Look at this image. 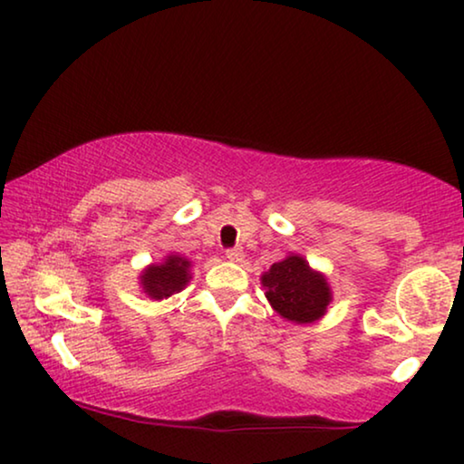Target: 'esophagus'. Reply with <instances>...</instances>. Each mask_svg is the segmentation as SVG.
Masks as SVG:
<instances>
[{
  "instance_id": "esophagus-1",
  "label": "esophagus",
  "mask_w": 464,
  "mask_h": 464,
  "mask_svg": "<svg viewBox=\"0 0 464 464\" xmlns=\"http://www.w3.org/2000/svg\"><path fill=\"white\" fill-rule=\"evenodd\" d=\"M226 257L230 259V261H240V259H243V248H238V246L227 248V251H226Z\"/></svg>"
}]
</instances>
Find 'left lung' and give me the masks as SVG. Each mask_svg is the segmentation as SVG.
Masks as SVG:
<instances>
[{
    "instance_id": "8db88e82",
    "label": "left lung",
    "mask_w": 464,
    "mask_h": 464,
    "mask_svg": "<svg viewBox=\"0 0 464 464\" xmlns=\"http://www.w3.org/2000/svg\"><path fill=\"white\" fill-rule=\"evenodd\" d=\"M266 297L282 318L305 324L318 320L331 301V288L322 274L310 270L307 261L299 255L278 261L264 274Z\"/></svg>"
}]
</instances>
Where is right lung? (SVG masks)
I'll return each mask as SVG.
<instances>
[{"mask_svg":"<svg viewBox=\"0 0 464 464\" xmlns=\"http://www.w3.org/2000/svg\"><path fill=\"white\" fill-rule=\"evenodd\" d=\"M188 267H190V261L178 257V255L167 257L165 264L150 266L142 274L144 293H149L152 299H167L173 293H179L186 286V282L190 280Z\"/></svg>","mask_w":464,"mask_h":464,"instance_id":"right-lung-1","label":"right lung"}]
</instances>
